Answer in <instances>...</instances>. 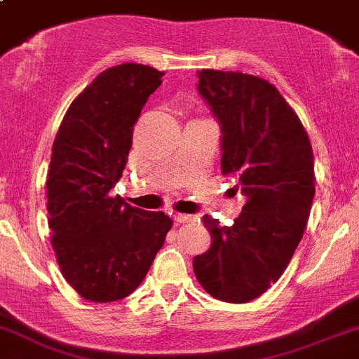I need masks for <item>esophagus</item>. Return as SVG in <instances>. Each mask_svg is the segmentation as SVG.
<instances>
[{
    "label": "esophagus",
    "mask_w": 359,
    "mask_h": 359,
    "mask_svg": "<svg viewBox=\"0 0 359 359\" xmlns=\"http://www.w3.org/2000/svg\"><path fill=\"white\" fill-rule=\"evenodd\" d=\"M175 222L177 223H192V222H196V218L192 215H182V212H179V215H175Z\"/></svg>",
    "instance_id": "esophagus-1"
}]
</instances>
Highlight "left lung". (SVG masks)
I'll list each match as a JSON object with an SVG mask.
<instances>
[{"mask_svg": "<svg viewBox=\"0 0 359 359\" xmlns=\"http://www.w3.org/2000/svg\"><path fill=\"white\" fill-rule=\"evenodd\" d=\"M198 76V92L222 128V173L238 180L247 203L233 226L203 216L211 247L192 267L216 300L247 303L281 278L303 237L315 196L312 144L264 78L216 69Z\"/></svg>", "mask_w": 359, "mask_h": 359, "instance_id": "obj_1", "label": "left lung"}]
</instances>
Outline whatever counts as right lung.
<instances>
[{
  "instance_id": "add662e5",
  "label": "right lung",
  "mask_w": 359,
  "mask_h": 359,
  "mask_svg": "<svg viewBox=\"0 0 359 359\" xmlns=\"http://www.w3.org/2000/svg\"><path fill=\"white\" fill-rule=\"evenodd\" d=\"M161 76L136 62L105 69L74 98L54 140L46 182L50 243L65 279L88 302L131 294L172 228L165 212L110 196Z\"/></svg>"
}]
</instances>
